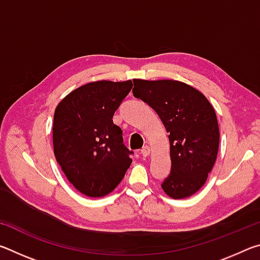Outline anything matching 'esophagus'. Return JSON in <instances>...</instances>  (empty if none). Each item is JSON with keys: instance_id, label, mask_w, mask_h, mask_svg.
I'll use <instances>...</instances> for the list:
<instances>
[{"instance_id": "esophagus-1", "label": "esophagus", "mask_w": 260, "mask_h": 260, "mask_svg": "<svg viewBox=\"0 0 260 260\" xmlns=\"http://www.w3.org/2000/svg\"><path fill=\"white\" fill-rule=\"evenodd\" d=\"M150 151H151L150 147L146 146V147H143V148H142V150H141V153H142V156H143V157H147V156L150 155Z\"/></svg>"}]
</instances>
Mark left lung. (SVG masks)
<instances>
[{"label": "left lung", "instance_id": "8db88e82", "mask_svg": "<svg viewBox=\"0 0 260 260\" xmlns=\"http://www.w3.org/2000/svg\"><path fill=\"white\" fill-rule=\"evenodd\" d=\"M133 95L155 110L169 133L171 173L161 188L174 200L203 187L218 156L219 126L212 104L187 83L134 79Z\"/></svg>", "mask_w": 260, "mask_h": 260}]
</instances>
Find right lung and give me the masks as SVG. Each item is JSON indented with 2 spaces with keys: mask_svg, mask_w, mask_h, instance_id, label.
Wrapping results in <instances>:
<instances>
[{
  "mask_svg": "<svg viewBox=\"0 0 260 260\" xmlns=\"http://www.w3.org/2000/svg\"><path fill=\"white\" fill-rule=\"evenodd\" d=\"M132 80H101L74 89L56 107L52 143L56 160L73 187L89 197L116 189L132 164L122 131L112 117Z\"/></svg>",
  "mask_w": 260,
  "mask_h": 260,
  "instance_id": "right-lung-1",
  "label": "right lung"
}]
</instances>
